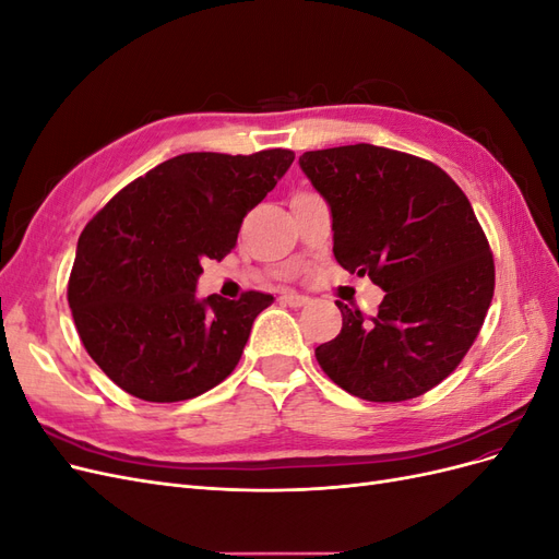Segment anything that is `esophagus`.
<instances>
[{
    "label": "esophagus",
    "instance_id": "34e87169",
    "mask_svg": "<svg viewBox=\"0 0 559 559\" xmlns=\"http://www.w3.org/2000/svg\"><path fill=\"white\" fill-rule=\"evenodd\" d=\"M280 300L284 302V306H289V308H302L310 298L302 296V294H296V292H286V294L280 296Z\"/></svg>",
    "mask_w": 559,
    "mask_h": 559
}]
</instances>
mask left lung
Returning a JSON list of instances; mask_svg holds the SVG:
<instances>
[{
    "instance_id": "obj_1",
    "label": "left lung",
    "mask_w": 559,
    "mask_h": 559,
    "mask_svg": "<svg viewBox=\"0 0 559 559\" xmlns=\"http://www.w3.org/2000/svg\"><path fill=\"white\" fill-rule=\"evenodd\" d=\"M300 167L331 205L335 261L384 292L378 314L335 302L343 329L314 349L321 370L364 401L427 394L462 364L495 294L468 198L431 160L373 144L306 151Z\"/></svg>"
}]
</instances>
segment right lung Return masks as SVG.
Instances as JSON below:
<instances>
[{"label": "right lung", "mask_w": 559, "mask_h": 559, "mask_svg": "<svg viewBox=\"0 0 559 559\" xmlns=\"http://www.w3.org/2000/svg\"><path fill=\"white\" fill-rule=\"evenodd\" d=\"M294 158L289 148L181 154L130 181L83 228L67 300L83 347L123 392L175 403L233 373L273 296L200 302L195 282L202 261L238 245L247 212Z\"/></svg>", "instance_id": "1"}]
</instances>
